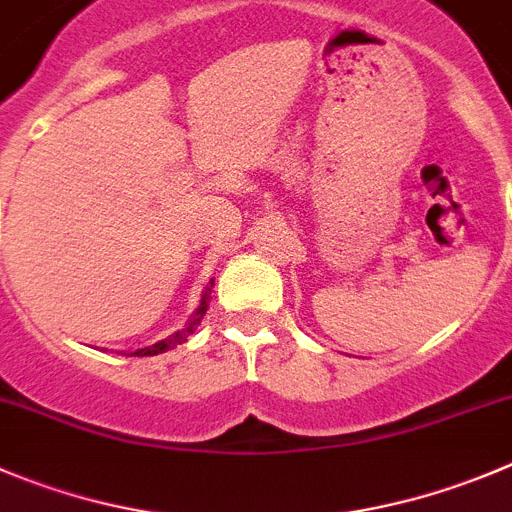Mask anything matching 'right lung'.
<instances>
[{
	"instance_id": "add662e5",
	"label": "right lung",
	"mask_w": 512,
	"mask_h": 512,
	"mask_svg": "<svg viewBox=\"0 0 512 512\" xmlns=\"http://www.w3.org/2000/svg\"><path fill=\"white\" fill-rule=\"evenodd\" d=\"M211 286H213V279H211ZM208 294H211V289H206V294H203V299H201V306H198V311H196V314H193V319L188 321L186 329H180V332H175L173 337L163 339V342L153 344V347L138 349V352H135V357H155V354H163V352H168V349L178 347V344L188 342V337H191V334L196 332V326L201 324V319H203V316H206V311H208ZM130 357H133V354H130Z\"/></svg>"
}]
</instances>
